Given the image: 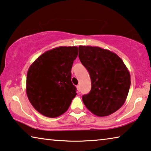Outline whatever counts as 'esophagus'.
I'll list each match as a JSON object with an SVG mask.
<instances>
[{
  "instance_id": "1",
  "label": "esophagus",
  "mask_w": 151,
  "mask_h": 151,
  "mask_svg": "<svg viewBox=\"0 0 151 151\" xmlns=\"http://www.w3.org/2000/svg\"><path fill=\"white\" fill-rule=\"evenodd\" d=\"M76 88H77L78 91H80V86L79 85H76Z\"/></svg>"
}]
</instances>
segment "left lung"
Returning a JSON list of instances; mask_svg holds the SVG:
<instances>
[{
    "mask_svg": "<svg viewBox=\"0 0 151 151\" xmlns=\"http://www.w3.org/2000/svg\"><path fill=\"white\" fill-rule=\"evenodd\" d=\"M78 57L90 75L91 89L82 97L86 107L99 117L123 106L130 87V74L114 52L99 47L79 45Z\"/></svg>",
    "mask_w": 151,
    "mask_h": 151,
    "instance_id": "obj_1",
    "label": "left lung"
}]
</instances>
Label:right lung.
<instances>
[{
	"label": "right lung",
	"instance_id": "obj_1",
	"mask_svg": "<svg viewBox=\"0 0 151 151\" xmlns=\"http://www.w3.org/2000/svg\"><path fill=\"white\" fill-rule=\"evenodd\" d=\"M77 56L78 47H57L42 54L29 68L26 93L31 104L43 116H61L75 97L71 68Z\"/></svg>",
	"mask_w": 151,
	"mask_h": 151
}]
</instances>
